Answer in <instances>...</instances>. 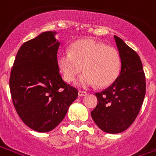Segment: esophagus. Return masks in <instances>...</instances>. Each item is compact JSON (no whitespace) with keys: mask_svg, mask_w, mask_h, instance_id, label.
<instances>
[{"mask_svg":"<svg viewBox=\"0 0 156 156\" xmlns=\"http://www.w3.org/2000/svg\"><path fill=\"white\" fill-rule=\"evenodd\" d=\"M87 94V92H85V91H82V90H79L78 91V96L79 97H83V96H86Z\"/></svg>","mask_w":156,"mask_h":156,"instance_id":"esophagus-1","label":"esophagus"}]
</instances>
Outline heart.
<instances>
[{
	"instance_id": "1",
	"label": "heart",
	"mask_w": 156,
	"mask_h": 156,
	"mask_svg": "<svg viewBox=\"0 0 156 156\" xmlns=\"http://www.w3.org/2000/svg\"><path fill=\"white\" fill-rule=\"evenodd\" d=\"M58 66L65 81L75 80L84 69L86 73L78 79V85L87 87L97 84L105 87L117 79L122 60L116 49L94 40H83L73 43L70 52L58 55Z\"/></svg>"
}]
</instances>
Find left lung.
<instances>
[{
    "label": "left lung",
    "instance_id": "1",
    "mask_svg": "<svg viewBox=\"0 0 156 156\" xmlns=\"http://www.w3.org/2000/svg\"><path fill=\"white\" fill-rule=\"evenodd\" d=\"M122 69L113 83L96 93L97 107L91 116L101 130L116 134L126 130L136 120L146 95V77L136 52L114 35Z\"/></svg>",
    "mask_w": 156,
    "mask_h": 156
}]
</instances>
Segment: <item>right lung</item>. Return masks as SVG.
Listing matches in <instances>:
<instances>
[{
	"label": "right lung",
	"mask_w": 156,
	"mask_h": 156,
	"mask_svg": "<svg viewBox=\"0 0 156 156\" xmlns=\"http://www.w3.org/2000/svg\"><path fill=\"white\" fill-rule=\"evenodd\" d=\"M47 31L24 43L17 52L10 77L14 107L34 131L55 129L78 98V89L59 73L57 53L60 43Z\"/></svg>",
	"instance_id": "1"
}]
</instances>
